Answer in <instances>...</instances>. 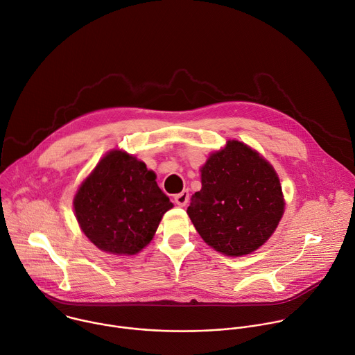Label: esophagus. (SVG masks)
Segmentation results:
<instances>
[{"label": "esophagus", "mask_w": 355, "mask_h": 355, "mask_svg": "<svg viewBox=\"0 0 355 355\" xmlns=\"http://www.w3.org/2000/svg\"><path fill=\"white\" fill-rule=\"evenodd\" d=\"M175 202L179 205V207H186V204L189 202V191L187 190H183L180 191L179 194L175 196Z\"/></svg>", "instance_id": "34e87169"}]
</instances>
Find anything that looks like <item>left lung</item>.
I'll list each match as a JSON object with an SVG mask.
<instances>
[{
  "mask_svg": "<svg viewBox=\"0 0 355 355\" xmlns=\"http://www.w3.org/2000/svg\"><path fill=\"white\" fill-rule=\"evenodd\" d=\"M202 187L187 214L216 251L240 257L255 251L275 232L284 209L275 169L244 143L232 140L209 157Z\"/></svg>",
  "mask_w": 355,
  "mask_h": 355,
  "instance_id": "left-lung-1",
  "label": "left lung"
}]
</instances>
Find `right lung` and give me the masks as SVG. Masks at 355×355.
Instances as JSON below:
<instances>
[{
	"mask_svg": "<svg viewBox=\"0 0 355 355\" xmlns=\"http://www.w3.org/2000/svg\"><path fill=\"white\" fill-rule=\"evenodd\" d=\"M73 205L92 243L103 251L128 255L151 241L162 215L173 207L158 187L155 173L122 151H111L98 162Z\"/></svg>",
	"mask_w": 355,
	"mask_h": 355,
	"instance_id": "obj_1",
	"label": "right lung"
}]
</instances>
